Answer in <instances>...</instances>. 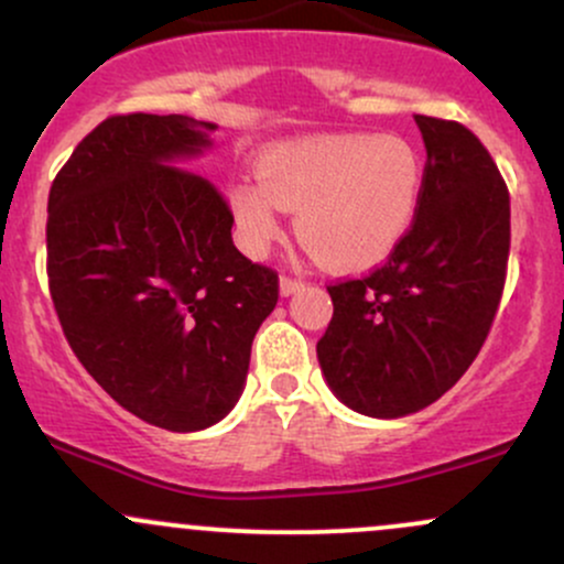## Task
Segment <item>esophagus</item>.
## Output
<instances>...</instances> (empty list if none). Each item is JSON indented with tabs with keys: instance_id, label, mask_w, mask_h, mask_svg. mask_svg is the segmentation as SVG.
Here are the masks:
<instances>
[{
	"instance_id": "1",
	"label": "esophagus",
	"mask_w": 564,
	"mask_h": 564,
	"mask_svg": "<svg viewBox=\"0 0 564 564\" xmlns=\"http://www.w3.org/2000/svg\"><path fill=\"white\" fill-rule=\"evenodd\" d=\"M302 286H304V283L296 281V278L283 275L281 283H278V291H281V296H291V294H296V291H300Z\"/></svg>"
}]
</instances>
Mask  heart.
<instances>
[{
    "label": "heart",
    "mask_w": 564,
    "mask_h": 564,
    "mask_svg": "<svg viewBox=\"0 0 564 564\" xmlns=\"http://www.w3.org/2000/svg\"><path fill=\"white\" fill-rule=\"evenodd\" d=\"M424 164L403 138L321 134L260 156V177L230 187L238 243L262 257L296 215L304 249L334 273H366L394 254L416 223Z\"/></svg>",
    "instance_id": "1"
}]
</instances>
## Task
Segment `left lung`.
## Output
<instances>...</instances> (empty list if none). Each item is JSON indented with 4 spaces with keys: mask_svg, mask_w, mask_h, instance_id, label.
I'll list each match as a JSON object with an SVG mask.
<instances>
[{
    "mask_svg": "<svg viewBox=\"0 0 564 564\" xmlns=\"http://www.w3.org/2000/svg\"><path fill=\"white\" fill-rule=\"evenodd\" d=\"M426 148L416 223L384 268L328 286L318 341L332 392L352 411L400 419L464 377L496 318L509 260V193L482 142L416 116Z\"/></svg>",
    "mask_w": 564,
    "mask_h": 564,
    "instance_id": "left-lung-1",
    "label": "left lung"
}]
</instances>
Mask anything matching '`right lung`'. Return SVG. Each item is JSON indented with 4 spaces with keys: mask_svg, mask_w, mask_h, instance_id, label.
I'll list each match as a JSON object with an SVG mask.
<instances>
[{
    "mask_svg": "<svg viewBox=\"0 0 564 564\" xmlns=\"http://www.w3.org/2000/svg\"><path fill=\"white\" fill-rule=\"evenodd\" d=\"M215 129L111 116L47 200L50 294L70 349L116 403L170 432L228 416L278 302V275L232 243L217 187L177 166L204 156Z\"/></svg>",
    "mask_w": 564,
    "mask_h": 564,
    "instance_id": "1",
    "label": "right lung"
}]
</instances>
